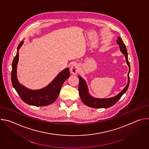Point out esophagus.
<instances>
[{"label":"esophagus","instance_id":"obj_1","mask_svg":"<svg viewBox=\"0 0 149 149\" xmlns=\"http://www.w3.org/2000/svg\"><path fill=\"white\" fill-rule=\"evenodd\" d=\"M79 71V65L77 63H74L70 68L71 73L73 75H76Z\"/></svg>","mask_w":149,"mask_h":149}]
</instances>
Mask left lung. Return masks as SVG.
<instances>
[{"instance_id":"left-lung-1","label":"left lung","mask_w":149,"mask_h":149,"mask_svg":"<svg viewBox=\"0 0 149 149\" xmlns=\"http://www.w3.org/2000/svg\"><path fill=\"white\" fill-rule=\"evenodd\" d=\"M117 43L119 45L120 50L122 52V54L124 55L127 64L129 66V71L127 74V86L124 88V89L117 95L114 97L111 98H98L96 97H94L90 95L89 93V90L88 88L87 84L86 81H85L80 75H78V78L79 79V86H78V91L80 98L83 102L84 104L87 105L88 107H93V108H109L113 105H114L121 97V96L127 91V89L129 86V82H130V77L129 74L130 72V63L128 60V54L127 52V49L125 47V44L123 42L121 38L120 37H118L117 40Z\"/></svg>"}]
</instances>
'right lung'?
Here are the masks:
<instances>
[{"label":"right lung","instance_id":"obj_1","mask_svg":"<svg viewBox=\"0 0 149 149\" xmlns=\"http://www.w3.org/2000/svg\"><path fill=\"white\" fill-rule=\"evenodd\" d=\"M24 41L19 44L16 55L12 62L11 81L12 86L20 97L25 103L36 107L47 106L52 104L56 100L60 93L62 84L70 75L69 68H66L60 72L56 77L43 88L31 90L21 84L17 77V67L19 61V51Z\"/></svg>","mask_w":149,"mask_h":149}]
</instances>
